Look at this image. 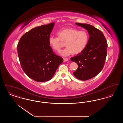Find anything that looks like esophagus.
<instances>
[{
    "label": "esophagus",
    "instance_id": "34e87169",
    "mask_svg": "<svg viewBox=\"0 0 123 123\" xmlns=\"http://www.w3.org/2000/svg\"><path fill=\"white\" fill-rule=\"evenodd\" d=\"M69 59H67V58H64V62H66V61H68Z\"/></svg>",
    "mask_w": 123,
    "mask_h": 123
}]
</instances>
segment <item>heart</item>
Wrapping results in <instances>:
<instances>
[{
  "instance_id": "obj_1",
  "label": "heart",
  "mask_w": 123,
  "mask_h": 123,
  "mask_svg": "<svg viewBox=\"0 0 123 123\" xmlns=\"http://www.w3.org/2000/svg\"><path fill=\"white\" fill-rule=\"evenodd\" d=\"M58 37L50 36L48 42L53 49L59 52L62 47V42H65L66 48L61 51L60 54L64 57L72 53L82 52L88 44L89 35L85 30H79L75 28H64L57 32Z\"/></svg>"
}]
</instances>
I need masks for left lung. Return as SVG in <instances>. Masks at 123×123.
I'll list each match as a JSON object with an SVG mask.
<instances>
[{
    "label": "left lung",
    "instance_id": "1",
    "mask_svg": "<svg viewBox=\"0 0 123 123\" xmlns=\"http://www.w3.org/2000/svg\"><path fill=\"white\" fill-rule=\"evenodd\" d=\"M88 30L89 38L85 49L70 60L78 64L73 72L77 79L86 81L97 76L102 70L107 55V43L103 33L90 24L76 23Z\"/></svg>",
    "mask_w": 123,
    "mask_h": 123
}]
</instances>
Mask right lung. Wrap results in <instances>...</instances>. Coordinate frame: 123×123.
Here are the masks:
<instances>
[{
	"label": "right lung",
	"mask_w": 123,
	"mask_h": 123,
	"mask_svg": "<svg viewBox=\"0 0 123 123\" xmlns=\"http://www.w3.org/2000/svg\"><path fill=\"white\" fill-rule=\"evenodd\" d=\"M54 23L33 28L20 38L17 46L22 68L29 78L38 82L51 80L63 59L55 54L48 38Z\"/></svg>",
	"instance_id": "right-lung-1"
}]
</instances>
